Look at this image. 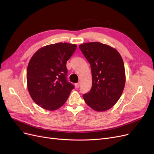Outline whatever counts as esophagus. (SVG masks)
Here are the masks:
<instances>
[{"label": "esophagus", "mask_w": 154, "mask_h": 154, "mask_svg": "<svg viewBox=\"0 0 154 154\" xmlns=\"http://www.w3.org/2000/svg\"><path fill=\"white\" fill-rule=\"evenodd\" d=\"M74 86H75V87H76V88H78L79 87H80V83H75V85H74Z\"/></svg>", "instance_id": "obj_1"}]
</instances>
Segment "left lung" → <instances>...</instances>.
Masks as SVG:
<instances>
[{
	"label": "left lung",
	"instance_id": "1",
	"mask_svg": "<svg viewBox=\"0 0 154 154\" xmlns=\"http://www.w3.org/2000/svg\"><path fill=\"white\" fill-rule=\"evenodd\" d=\"M91 67V90L83 97L97 112L111 109L122 96L126 76L123 60L118 51L98 42L79 45Z\"/></svg>",
	"mask_w": 154,
	"mask_h": 154
}]
</instances>
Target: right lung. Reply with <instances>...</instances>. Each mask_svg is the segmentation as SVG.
Returning a JSON list of instances; mask_svg holds the SVG:
<instances>
[{
	"instance_id": "obj_1",
	"label": "right lung",
	"mask_w": 154,
	"mask_h": 154,
	"mask_svg": "<svg viewBox=\"0 0 154 154\" xmlns=\"http://www.w3.org/2000/svg\"><path fill=\"white\" fill-rule=\"evenodd\" d=\"M76 44L57 43L41 48L32 55L27 69V86L35 103L53 111L67 101L73 85L66 80V63Z\"/></svg>"
}]
</instances>
